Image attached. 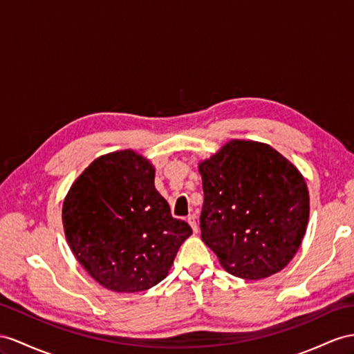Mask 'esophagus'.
Here are the masks:
<instances>
[{
  "mask_svg": "<svg viewBox=\"0 0 354 354\" xmlns=\"http://www.w3.org/2000/svg\"><path fill=\"white\" fill-rule=\"evenodd\" d=\"M187 221H188V224H189V225H192V229H193V232H194V233H197L198 227H197V220H196V215H188V218H187Z\"/></svg>",
  "mask_w": 354,
  "mask_h": 354,
  "instance_id": "1",
  "label": "esophagus"
}]
</instances>
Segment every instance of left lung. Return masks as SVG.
Here are the masks:
<instances>
[{
	"label": "left lung",
	"instance_id": "1",
	"mask_svg": "<svg viewBox=\"0 0 354 354\" xmlns=\"http://www.w3.org/2000/svg\"><path fill=\"white\" fill-rule=\"evenodd\" d=\"M202 241L229 274L261 279L284 269L310 216L304 176L266 143L230 140L198 165Z\"/></svg>",
	"mask_w": 354,
	"mask_h": 354
}]
</instances>
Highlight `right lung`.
<instances>
[{"label":"right lung","mask_w":354,"mask_h":354,"mask_svg":"<svg viewBox=\"0 0 354 354\" xmlns=\"http://www.w3.org/2000/svg\"><path fill=\"white\" fill-rule=\"evenodd\" d=\"M156 169L131 149L98 157L62 205V225L75 257L98 284L143 292L165 279L192 227L170 214Z\"/></svg>","instance_id":"1"}]
</instances>
